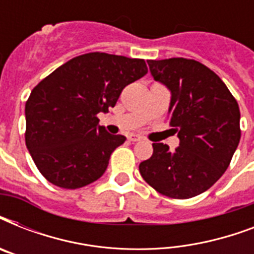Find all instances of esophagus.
I'll use <instances>...</instances> for the list:
<instances>
[{"mask_svg":"<svg viewBox=\"0 0 254 254\" xmlns=\"http://www.w3.org/2000/svg\"><path fill=\"white\" fill-rule=\"evenodd\" d=\"M127 139H129V141H131V142H137V141H141V139H142V137L138 134H129L127 135Z\"/></svg>","mask_w":254,"mask_h":254,"instance_id":"1","label":"esophagus"}]
</instances>
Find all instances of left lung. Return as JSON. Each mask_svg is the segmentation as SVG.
Returning <instances> with one entry per match:
<instances>
[{
    "label": "left lung",
    "instance_id": "obj_1",
    "mask_svg": "<svg viewBox=\"0 0 254 254\" xmlns=\"http://www.w3.org/2000/svg\"><path fill=\"white\" fill-rule=\"evenodd\" d=\"M154 80L171 92L170 125L179 146L153 143V155L139 173L159 193L189 199L216 183L240 142V109L236 99L212 69L193 59L147 61Z\"/></svg>",
    "mask_w": 254,
    "mask_h": 254
}]
</instances>
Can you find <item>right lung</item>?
<instances>
[{
    "label": "right lung",
    "mask_w": 254,
    "mask_h": 254,
    "mask_svg": "<svg viewBox=\"0 0 254 254\" xmlns=\"http://www.w3.org/2000/svg\"><path fill=\"white\" fill-rule=\"evenodd\" d=\"M147 73L143 59L89 53L61 65L26 101V146L53 185L75 190L97 181L111 154L125 142L109 134L97 115L107 113L127 84Z\"/></svg>",
    "instance_id": "right-lung-1"
}]
</instances>
